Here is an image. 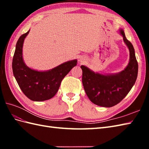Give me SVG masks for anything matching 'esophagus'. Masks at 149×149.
<instances>
[{"mask_svg":"<svg viewBox=\"0 0 149 149\" xmlns=\"http://www.w3.org/2000/svg\"><path fill=\"white\" fill-rule=\"evenodd\" d=\"M84 61V60L83 59H81V61Z\"/></svg>","mask_w":149,"mask_h":149,"instance_id":"34e87169","label":"esophagus"}]
</instances>
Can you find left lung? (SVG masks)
I'll return each instance as SVG.
<instances>
[{"instance_id":"8db88e82","label":"left lung","mask_w":149,"mask_h":149,"mask_svg":"<svg viewBox=\"0 0 149 149\" xmlns=\"http://www.w3.org/2000/svg\"><path fill=\"white\" fill-rule=\"evenodd\" d=\"M129 50V61L123 70L116 74H102L81 65L83 87L88 97L97 106L110 107L118 104L130 91L138 76V65L132 43L126 38L124 31L119 30Z\"/></svg>"}]
</instances>
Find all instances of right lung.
Wrapping results in <instances>:
<instances>
[{
    "label": "right lung",
    "mask_w": 149,
    "mask_h": 149,
    "mask_svg": "<svg viewBox=\"0 0 149 149\" xmlns=\"http://www.w3.org/2000/svg\"><path fill=\"white\" fill-rule=\"evenodd\" d=\"M29 31L19 38L13 58L12 68L16 81L25 95L31 100L40 102L55 95L63 79L77 65V60L66 61L45 71H38L28 67L23 59L22 49Z\"/></svg>",
    "instance_id": "1"
}]
</instances>
